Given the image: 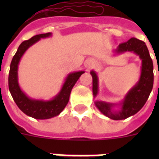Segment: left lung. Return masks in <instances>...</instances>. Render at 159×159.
I'll return each instance as SVG.
<instances>
[{"label":"left lung","mask_w":159,"mask_h":159,"mask_svg":"<svg viewBox=\"0 0 159 159\" xmlns=\"http://www.w3.org/2000/svg\"><path fill=\"white\" fill-rule=\"evenodd\" d=\"M126 52L138 55L141 60V72L138 82L130 90H129L120 102H104L95 100V106L104 116L108 118L120 120L135 115L144 106L150 95L153 86V65L148 49L145 43L138 39L131 38L127 42L119 44L114 49V55H119ZM92 77V92L94 98L99 93V78L94 70L90 72ZM117 106L119 109L115 110Z\"/></svg>","instance_id":"obj_1"}]
</instances>
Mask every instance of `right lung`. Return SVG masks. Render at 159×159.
I'll list each match as a JSON object with an SVG mask.
<instances>
[{
	"label": "right lung",
	"mask_w": 159,
	"mask_h": 159,
	"mask_svg": "<svg viewBox=\"0 0 159 159\" xmlns=\"http://www.w3.org/2000/svg\"><path fill=\"white\" fill-rule=\"evenodd\" d=\"M52 33L41 34L34 36L29 40L24 41L19 46L16 54L11 62L9 72V90L13 100L20 110L32 118L37 120H47L58 116L66 107L69 101L72 87L85 71L70 72L64 80L59 92L49 100L34 99L25 93L20 87L18 81V67L21 57L32 45L40 40L41 39L49 38Z\"/></svg>",
	"instance_id": "add662e5"
}]
</instances>
